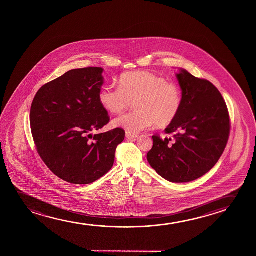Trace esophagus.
Wrapping results in <instances>:
<instances>
[{
  "instance_id": "esophagus-1",
  "label": "esophagus",
  "mask_w": 256,
  "mask_h": 256,
  "mask_svg": "<svg viewBox=\"0 0 256 256\" xmlns=\"http://www.w3.org/2000/svg\"><path fill=\"white\" fill-rule=\"evenodd\" d=\"M126 137L128 139L134 140V139H136V138L138 137V134H136L130 133V132H126Z\"/></svg>"
}]
</instances>
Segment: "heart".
I'll return each instance as SVG.
<instances>
[{"label": "heart", "instance_id": "obj_1", "mask_svg": "<svg viewBox=\"0 0 256 256\" xmlns=\"http://www.w3.org/2000/svg\"><path fill=\"white\" fill-rule=\"evenodd\" d=\"M102 106L112 114L124 112L134 100L136 110L120 116L114 125L131 133L170 125L182 108L179 86L150 72H130L120 77L119 86H106L98 94Z\"/></svg>", "mask_w": 256, "mask_h": 256}]
</instances>
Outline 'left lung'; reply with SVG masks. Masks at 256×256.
<instances>
[{"label":"left lung","instance_id":"8db88e82","mask_svg":"<svg viewBox=\"0 0 256 256\" xmlns=\"http://www.w3.org/2000/svg\"><path fill=\"white\" fill-rule=\"evenodd\" d=\"M176 78L182 89V108L165 128L168 137L152 136L147 159L162 178L188 182L217 164L228 144L231 124L226 102L210 81L182 69Z\"/></svg>","mask_w":256,"mask_h":256}]
</instances>
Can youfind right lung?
<instances>
[{"instance_id": "obj_1", "label": "right lung", "mask_w": 256, "mask_h": 256, "mask_svg": "<svg viewBox=\"0 0 256 256\" xmlns=\"http://www.w3.org/2000/svg\"><path fill=\"white\" fill-rule=\"evenodd\" d=\"M102 72L100 67L69 70L44 84L32 102L36 148L46 166L66 182L88 184L106 175L125 138L120 128L91 134L110 120L98 100Z\"/></svg>"}]
</instances>
